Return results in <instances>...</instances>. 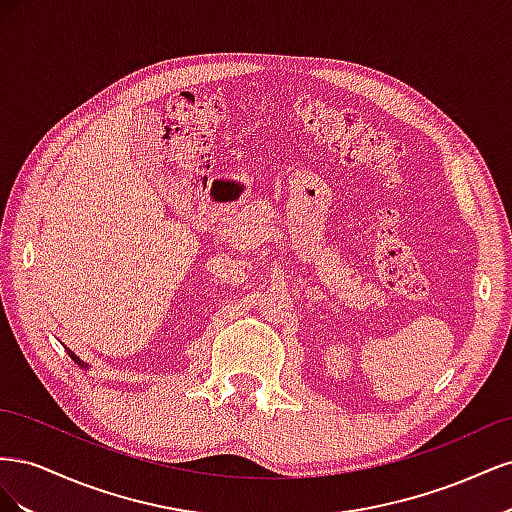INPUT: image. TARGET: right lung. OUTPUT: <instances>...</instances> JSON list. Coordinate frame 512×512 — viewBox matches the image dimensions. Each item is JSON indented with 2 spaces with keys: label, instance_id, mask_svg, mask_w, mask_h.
<instances>
[{
  "label": "right lung",
  "instance_id": "obj_1",
  "mask_svg": "<svg viewBox=\"0 0 512 512\" xmlns=\"http://www.w3.org/2000/svg\"><path fill=\"white\" fill-rule=\"evenodd\" d=\"M68 354H70V356H72V359H74V361H76V363H79V365H83V363H81V361H79V359H76V356H74V354H72V352H70V350H68ZM85 367H87V365H85Z\"/></svg>",
  "mask_w": 512,
  "mask_h": 512
}]
</instances>
